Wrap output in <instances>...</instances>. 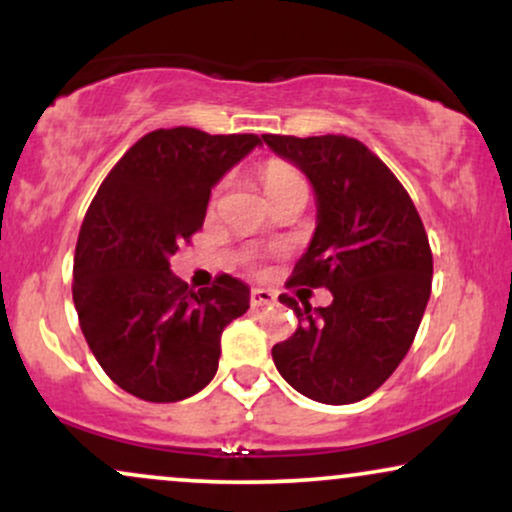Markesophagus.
I'll list each match as a JSON object with an SVG mask.
<instances>
[{
	"label": "esophagus",
	"mask_w": 512,
	"mask_h": 512,
	"mask_svg": "<svg viewBox=\"0 0 512 512\" xmlns=\"http://www.w3.org/2000/svg\"><path fill=\"white\" fill-rule=\"evenodd\" d=\"M276 301L274 293L267 289H252L250 293V305L252 308H262V305H272Z\"/></svg>",
	"instance_id": "34e87169"
}]
</instances>
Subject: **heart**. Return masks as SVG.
Segmentation results:
<instances>
[{"label":"heart","mask_w":512,"mask_h":512,"mask_svg":"<svg viewBox=\"0 0 512 512\" xmlns=\"http://www.w3.org/2000/svg\"><path fill=\"white\" fill-rule=\"evenodd\" d=\"M262 182H264V192H267V197H276V195H281V192L296 190V187H305L301 173H298V170H293L291 166H286V163H279V161H272L264 166Z\"/></svg>","instance_id":"heart-1"}]
</instances>
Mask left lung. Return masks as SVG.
Returning a JSON list of instances; mask_svg holds the SVG:
<instances>
[{
  "mask_svg": "<svg viewBox=\"0 0 512 512\" xmlns=\"http://www.w3.org/2000/svg\"><path fill=\"white\" fill-rule=\"evenodd\" d=\"M262 139L315 192V233L291 284L332 293L327 308L279 298L298 330L274 344V366L315 402H358L395 373L424 317L433 279L424 223L402 182L356 139Z\"/></svg>",
  "mask_w": 512,
  "mask_h": 512,
  "instance_id": "left-lung-1",
  "label": "left lung"
}]
</instances>
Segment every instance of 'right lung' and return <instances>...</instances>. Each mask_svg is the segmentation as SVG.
<instances>
[{
    "label": "right lung",
    "mask_w": 512,
    "mask_h": 512,
    "mask_svg": "<svg viewBox=\"0 0 512 512\" xmlns=\"http://www.w3.org/2000/svg\"><path fill=\"white\" fill-rule=\"evenodd\" d=\"M262 139L156 129L98 187L74 255V308L108 378L146 402H180L216 375L221 332L248 313L250 286L223 274L192 291L170 257L199 231L211 187Z\"/></svg>",
    "instance_id": "right-lung-1"
}]
</instances>
